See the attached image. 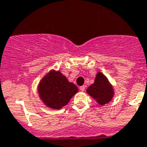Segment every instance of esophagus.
<instances>
[{"label":"esophagus","mask_w":147,"mask_h":147,"mask_svg":"<svg viewBox=\"0 0 147 147\" xmlns=\"http://www.w3.org/2000/svg\"><path fill=\"white\" fill-rule=\"evenodd\" d=\"M85 88H86L85 86H82L80 87V90L81 91V92H84V91H85Z\"/></svg>","instance_id":"obj_1"}]
</instances>
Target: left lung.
<instances>
[{"label":"left lung","mask_w":147,"mask_h":147,"mask_svg":"<svg viewBox=\"0 0 147 147\" xmlns=\"http://www.w3.org/2000/svg\"><path fill=\"white\" fill-rule=\"evenodd\" d=\"M86 92L100 105L110 102L114 96V89L107 77L98 72L94 83L86 89Z\"/></svg>","instance_id":"left-lung-1"}]
</instances>
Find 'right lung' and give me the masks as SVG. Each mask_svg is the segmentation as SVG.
<instances>
[{"label":"right lung","mask_w":147,"mask_h":147,"mask_svg":"<svg viewBox=\"0 0 147 147\" xmlns=\"http://www.w3.org/2000/svg\"><path fill=\"white\" fill-rule=\"evenodd\" d=\"M37 91L39 98L47 108L59 110L68 104L78 88L60 71L51 69L40 80Z\"/></svg>","instance_id":"obj_1"}]
</instances>
